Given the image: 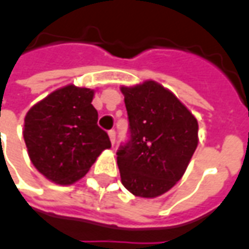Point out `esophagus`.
<instances>
[{
    "label": "esophagus",
    "instance_id": "obj_1",
    "mask_svg": "<svg viewBox=\"0 0 249 249\" xmlns=\"http://www.w3.org/2000/svg\"><path fill=\"white\" fill-rule=\"evenodd\" d=\"M108 135L109 139H110V142H112V145H114V142H116V132H114V130H109Z\"/></svg>",
    "mask_w": 249,
    "mask_h": 249
}]
</instances>
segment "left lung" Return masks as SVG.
<instances>
[{
	"instance_id": "obj_1",
	"label": "left lung",
	"mask_w": 249,
	"mask_h": 249,
	"mask_svg": "<svg viewBox=\"0 0 249 249\" xmlns=\"http://www.w3.org/2000/svg\"><path fill=\"white\" fill-rule=\"evenodd\" d=\"M120 90L130 126L129 144L117 152L121 183L137 197L161 196L183 178L197 148V119L153 80Z\"/></svg>"
}]
</instances>
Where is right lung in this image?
I'll return each instance as SVG.
<instances>
[{
  "label": "right lung",
  "mask_w": 249,
  "mask_h": 249,
  "mask_svg": "<svg viewBox=\"0 0 249 249\" xmlns=\"http://www.w3.org/2000/svg\"><path fill=\"white\" fill-rule=\"evenodd\" d=\"M94 93L69 84L35 104L25 116L22 135L30 161L52 183L74 184L112 146L97 125Z\"/></svg>",
  "instance_id": "add662e5"
}]
</instances>
